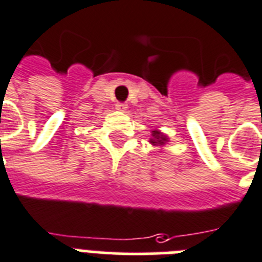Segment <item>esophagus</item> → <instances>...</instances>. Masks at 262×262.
<instances>
[{"label":"esophagus","mask_w":262,"mask_h":262,"mask_svg":"<svg viewBox=\"0 0 262 262\" xmlns=\"http://www.w3.org/2000/svg\"><path fill=\"white\" fill-rule=\"evenodd\" d=\"M115 108L118 110V111H120V113H124V111L127 110V104L126 103H116Z\"/></svg>","instance_id":"esophagus-1"}]
</instances>
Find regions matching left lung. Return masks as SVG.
<instances>
[{
	"instance_id": "left-lung-1",
	"label": "left lung",
	"mask_w": 262,
	"mask_h": 262,
	"mask_svg": "<svg viewBox=\"0 0 262 262\" xmlns=\"http://www.w3.org/2000/svg\"><path fill=\"white\" fill-rule=\"evenodd\" d=\"M148 142L151 143L152 146L163 147L169 142V138L165 135V134H163L160 129H152V131H151V138H149Z\"/></svg>"
}]
</instances>
